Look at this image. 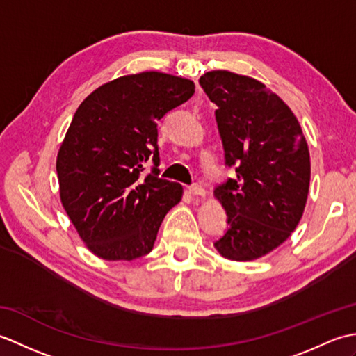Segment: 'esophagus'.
Wrapping results in <instances>:
<instances>
[{"mask_svg": "<svg viewBox=\"0 0 356 356\" xmlns=\"http://www.w3.org/2000/svg\"><path fill=\"white\" fill-rule=\"evenodd\" d=\"M188 191H190V194L193 195H199V197H203V195H205V190H203V186L199 184L188 186Z\"/></svg>", "mask_w": 356, "mask_h": 356, "instance_id": "34e87169", "label": "esophagus"}]
</instances>
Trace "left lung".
I'll list each match as a JSON object with an SVG mask.
<instances>
[{"mask_svg":"<svg viewBox=\"0 0 356 356\" xmlns=\"http://www.w3.org/2000/svg\"><path fill=\"white\" fill-rule=\"evenodd\" d=\"M199 82L217 105L225 163L236 165V177L214 190L228 216V231L214 246L228 260H257L289 238L303 216L307 142L292 110L260 81L213 70Z\"/></svg>","mask_w":356,"mask_h":356,"instance_id":"8db88e82","label":"left lung"}]
</instances>
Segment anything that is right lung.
Here are the masks:
<instances>
[{
    "instance_id": "add662e5",
    "label": "right lung",
    "mask_w": 356,
    "mask_h": 356,
    "mask_svg": "<svg viewBox=\"0 0 356 356\" xmlns=\"http://www.w3.org/2000/svg\"><path fill=\"white\" fill-rule=\"evenodd\" d=\"M193 95L190 79L143 72L96 88L74 113L56 159L59 194L99 259L151 252L163 217L182 199V185L157 177V122ZM149 160L154 170L143 178Z\"/></svg>"
}]
</instances>
